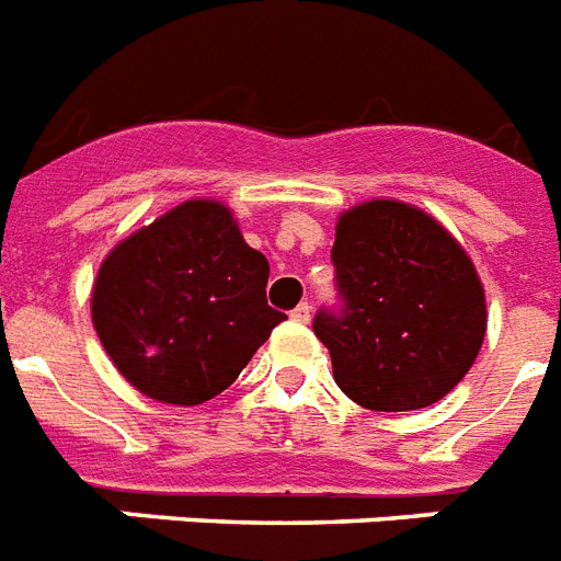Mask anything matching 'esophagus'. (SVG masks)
I'll use <instances>...</instances> for the list:
<instances>
[{
	"mask_svg": "<svg viewBox=\"0 0 561 561\" xmlns=\"http://www.w3.org/2000/svg\"><path fill=\"white\" fill-rule=\"evenodd\" d=\"M289 318H293V321H298V324H309V318H312V307H309V304H298V307L289 312Z\"/></svg>",
	"mask_w": 561,
	"mask_h": 561,
	"instance_id": "esophagus-1",
	"label": "esophagus"
}]
</instances>
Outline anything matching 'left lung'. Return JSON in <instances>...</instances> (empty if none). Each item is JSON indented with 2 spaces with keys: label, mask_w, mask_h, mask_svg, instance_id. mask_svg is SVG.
Instances as JSON below:
<instances>
[{
  "label": "left lung",
  "mask_w": 561,
  "mask_h": 561,
  "mask_svg": "<svg viewBox=\"0 0 561 561\" xmlns=\"http://www.w3.org/2000/svg\"><path fill=\"white\" fill-rule=\"evenodd\" d=\"M333 266L342 307L318 309L312 330L335 385L370 411L443 400L486 333L483 286L458 240L414 205L370 199L339 217Z\"/></svg>",
  "instance_id": "obj_1"
}]
</instances>
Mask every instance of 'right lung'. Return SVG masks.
Segmentation results:
<instances>
[{"instance_id": "add662e5", "label": "right lung", "mask_w": 561, "mask_h": 561, "mask_svg": "<svg viewBox=\"0 0 561 561\" xmlns=\"http://www.w3.org/2000/svg\"><path fill=\"white\" fill-rule=\"evenodd\" d=\"M268 260L214 199H191L106 254L92 324L121 376L150 400L199 405L234 382L284 321Z\"/></svg>"}]
</instances>
